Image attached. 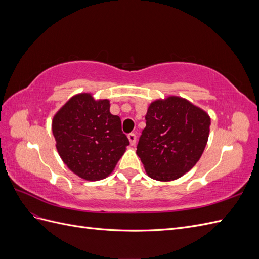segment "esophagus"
I'll return each instance as SVG.
<instances>
[{"instance_id":"34e87169","label":"esophagus","mask_w":259,"mask_h":259,"mask_svg":"<svg viewBox=\"0 0 259 259\" xmlns=\"http://www.w3.org/2000/svg\"><path fill=\"white\" fill-rule=\"evenodd\" d=\"M127 138H128V140H130V144H131L132 146H134V145L136 144L137 137H136V135H135V134H133V133H131V134H128V135H127Z\"/></svg>"}]
</instances>
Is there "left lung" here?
<instances>
[{
    "label": "left lung",
    "mask_w": 259,
    "mask_h": 259,
    "mask_svg": "<svg viewBox=\"0 0 259 259\" xmlns=\"http://www.w3.org/2000/svg\"><path fill=\"white\" fill-rule=\"evenodd\" d=\"M209 115L178 96L154 100L148 108L137 155L149 177L170 182L189 171L204 151Z\"/></svg>",
    "instance_id": "8db88e82"
}]
</instances>
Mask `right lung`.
<instances>
[{
  "instance_id": "obj_1",
  "label": "right lung",
  "mask_w": 259,
  "mask_h": 259,
  "mask_svg": "<svg viewBox=\"0 0 259 259\" xmlns=\"http://www.w3.org/2000/svg\"><path fill=\"white\" fill-rule=\"evenodd\" d=\"M53 135L61 160L79 177L96 182L110 175L130 145L110 101L90 93L70 98L54 115Z\"/></svg>"
}]
</instances>
